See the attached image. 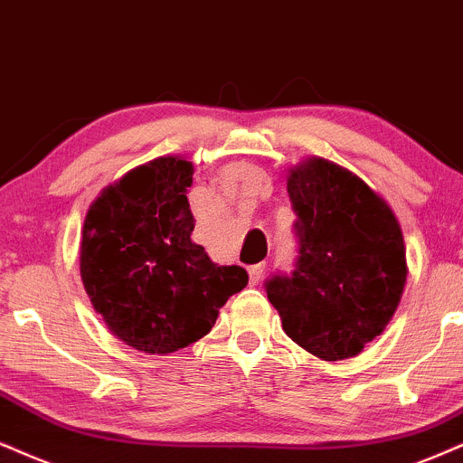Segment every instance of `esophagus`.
Returning a JSON list of instances; mask_svg holds the SVG:
<instances>
[{"mask_svg":"<svg viewBox=\"0 0 463 463\" xmlns=\"http://www.w3.org/2000/svg\"><path fill=\"white\" fill-rule=\"evenodd\" d=\"M264 264H255V266H250L249 268V279H250V283H260V279L264 277Z\"/></svg>","mask_w":463,"mask_h":463,"instance_id":"obj_1","label":"esophagus"}]
</instances>
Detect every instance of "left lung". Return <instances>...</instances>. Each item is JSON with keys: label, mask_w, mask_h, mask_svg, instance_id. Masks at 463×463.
Listing matches in <instances>:
<instances>
[{"label": "left lung", "mask_w": 463, "mask_h": 463, "mask_svg": "<svg viewBox=\"0 0 463 463\" xmlns=\"http://www.w3.org/2000/svg\"><path fill=\"white\" fill-rule=\"evenodd\" d=\"M288 193L300 255L292 275L268 279V300L313 356H356L391 322L406 285L397 216L358 175L319 156L289 169Z\"/></svg>", "instance_id": "left-lung-1"}]
</instances>
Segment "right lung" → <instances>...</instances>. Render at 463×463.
Wrapping results in <instances>:
<instances>
[{
    "label": "right lung",
    "instance_id": "obj_1",
    "mask_svg": "<svg viewBox=\"0 0 463 463\" xmlns=\"http://www.w3.org/2000/svg\"><path fill=\"white\" fill-rule=\"evenodd\" d=\"M191 184L193 163L154 158L102 188L85 214L83 288L107 328L139 352L171 354L202 339L249 283L244 268L214 264L193 242Z\"/></svg>",
    "mask_w": 463,
    "mask_h": 463
}]
</instances>
